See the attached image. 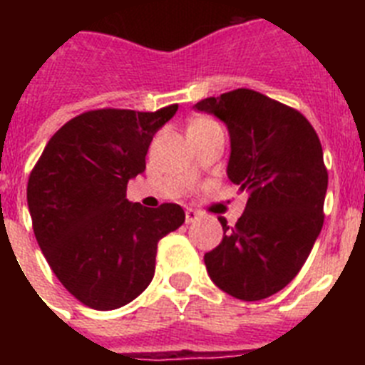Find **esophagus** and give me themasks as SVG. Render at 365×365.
Wrapping results in <instances>:
<instances>
[{"mask_svg": "<svg viewBox=\"0 0 365 365\" xmlns=\"http://www.w3.org/2000/svg\"><path fill=\"white\" fill-rule=\"evenodd\" d=\"M199 217H201V214H199V212L192 210V208H188V210H186V222H188V225L199 221Z\"/></svg>", "mask_w": 365, "mask_h": 365, "instance_id": "34e87169", "label": "esophagus"}]
</instances>
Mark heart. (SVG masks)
I'll return each mask as SVG.
<instances>
[{"label":"heart","instance_id":"obj_1","mask_svg":"<svg viewBox=\"0 0 365 365\" xmlns=\"http://www.w3.org/2000/svg\"><path fill=\"white\" fill-rule=\"evenodd\" d=\"M215 122L208 120V118H199V120L193 122L192 125H190V130H208V128H215Z\"/></svg>","mask_w":365,"mask_h":365}]
</instances>
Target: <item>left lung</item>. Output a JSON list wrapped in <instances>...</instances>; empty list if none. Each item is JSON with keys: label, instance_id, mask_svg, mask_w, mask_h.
<instances>
[{"label": "left lung", "instance_id": "1", "mask_svg": "<svg viewBox=\"0 0 365 365\" xmlns=\"http://www.w3.org/2000/svg\"><path fill=\"white\" fill-rule=\"evenodd\" d=\"M225 122L227 175L248 192L234 227L205 254L212 282L243 302L282 291L303 267L324 227L327 170L320 138L302 113L252 89H235L193 106Z\"/></svg>", "mask_w": 365, "mask_h": 365}]
</instances>
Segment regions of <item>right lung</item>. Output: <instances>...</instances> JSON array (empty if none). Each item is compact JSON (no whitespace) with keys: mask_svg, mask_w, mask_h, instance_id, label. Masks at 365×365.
<instances>
[{"mask_svg":"<svg viewBox=\"0 0 365 365\" xmlns=\"http://www.w3.org/2000/svg\"><path fill=\"white\" fill-rule=\"evenodd\" d=\"M179 106L153 113L95 109L71 118L31 172L32 228L56 278L76 299L113 311L150 285L157 243L185 222L179 205L146 208L125 199L146 170L153 135Z\"/></svg>","mask_w":365,"mask_h":365,"instance_id":"add662e5","label":"right lung"}]
</instances>
